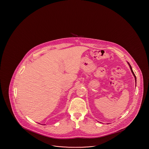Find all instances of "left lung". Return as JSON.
<instances>
[{
	"mask_svg": "<svg viewBox=\"0 0 149 149\" xmlns=\"http://www.w3.org/2000/svg\"><path fill=\"white\" fill-rule=\"evenodd\" d=\"M129 65V66H130V69H131V72H132V73L133 74V75L134 76V77H135V80H136V76H135V74H134V71L132 70V67L131 66V65H130V64H129L128 63H127Z\"/></svg>",
	"mask_w": 149,
	"mask_h": 149,
	"instance_id": "obj_1",
	"label": "left lung"
}]
</instances>
